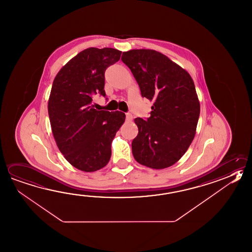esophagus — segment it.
Returning <instances> with one entry per match:
<instances>
[{
    "instance_id": "esophagus-1",
    "label": "esophagus",
    "mask_w": 252,
    "mask_h": 252,
    "mask_svg": "<svg viewBox=\"0 0 252 252\" xmlns=\"http://www.w3.org/2000/svg\"><path fill=\"white\" fill-rule=\"evenodd\" d=\"M126 120H127V121H131V120L133 119V116H132V114H131V113H126Z\"/></svg>"
}]
</instances>
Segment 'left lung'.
<instances>
[{
	"mask_svg": "<svg viewBox=\"0 0 252 252\" xmlns=\"http://www.w3.org/2000/svg\"><path fill=\"white\" fill-rule=\"evenodd\" d=\"M121 60L142 96L153 102L150 118L134 119L138 134L132 142L133 157L154 169L172 166L194 138L200 110L194 83L185 69L153 50H131Z\"/></svg>",
	"mask_w": 252,
	"mask_h": 252,
	"instance_id": "obj_1",
	"label": "left lung"
}]
</instances>
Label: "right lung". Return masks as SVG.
I'll list each match as a JSON object with an SVG mask.
<instances>
[{
    "label": "right lung",
    "instance_id": "1",
    "mask_svg": "<svg viewBox=\"0 0 252 252\" xmlns=\"http://www.w3.org/2000/svg\"><path fill=\"white\" fill-rule=\"evenodd\" d=\"M122 52L88 48L62 67L53 81L48 112L58 148L77 169L104 167L111 143L126 119L121 111L94 109L96 94L105 97V71L119 62Z\"/></svg>",
    "mask_w": 252,
    "mask_h": 252
}]
</instances>
